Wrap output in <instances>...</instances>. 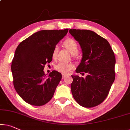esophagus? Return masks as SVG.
Masks as SVG:
<instances>
[{"instance_id":"esophagus-1","label":"esophagus","mask_w":130,"mask_h":130,"mask_svg":"<svg viewBox=\"0 0 130 130\" xmlns=\"http://www.w3.org/2000/svg\"><path fill=\"white\" fill-rule=\"evenodd\" d=\"M66 77V75H65V74H62V78L63 79V78H64Z\"/></svg>"}]
</instances>
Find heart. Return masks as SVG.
Returning <instances> with one entry per match:
<instances>
[{
  "mask_svg": "<svg viewBox=\"0 0 130 130\" xmlns=\"http://www.w3.org/2000/svg\"><path fill=\"white\" fill-rule=\"evenodd\" d=\"M64 45L65 47L70 52L72 55H75L78 53V46L77 42L74 39L69 38L64 42ZM57 51H58V46H56L52 52V57L55 59L56 57ZM74 68V66L72 63H67L65 62H59L55 66V69L60 73L63 74H69Z\"/></svg>",
  "mask_w": 130,
  "mask_h": 130,
  "instance_id": "b5f03b06",
  "label": "heart"
}]
</instances>
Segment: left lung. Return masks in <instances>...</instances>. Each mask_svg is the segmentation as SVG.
I'll return each mask as SVG.
<instances>
[{
	"mask_svg": "<svg viewBox=\"0 0 130 130\" xmlns=\"http://www.w3.org/2000/svg\"><path fill=\"white\" fill-rule=\"evenodd\" d=\"M69 32L83 51V58L75 71L87 74L85 78L71 75L72 94L81 106H96L106 98L115 81V54L108 41L95 32L70 29Z\"/></svg>",
	"mask_w": 130,
	"mask_h": 130,
	"instance_id": "left-lung-1",
	"label": "left lung"
}]
</instances>
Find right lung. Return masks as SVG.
<instances>
[{"mask_svg":"<svg viewBox=\"0 0 130 130\" xmlns=\"http://www.w3.org/2000/svg\"><path fill=\"white\" fill-rule=\"evenodd\" d=\"M68 31H40L18 45L11 66L13 85L20 96L28 104L42 106L52 98L61 74L54 70L46 77L43 69L51 62L54 48Z\"/></svg>","mask_w":130,"mask_h":130,"instance_id":"1","label":"right lung"}]
</instances>
